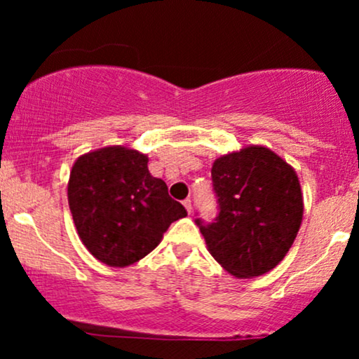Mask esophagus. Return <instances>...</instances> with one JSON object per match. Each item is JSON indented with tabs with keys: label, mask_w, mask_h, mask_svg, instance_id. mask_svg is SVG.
Here are the masks:
<instances>
[{
	"label": "esophagus",
	"mask_w": 359,
	"mask_h": 359,
	"mask_svg": "<svg viewBox=\"0 0 359 359\" xmlns=\"http://www.w3.org/2000/svg\"><path fill=\"white\" fill-rule=\"evenodd\" d=\"M182 204H184V208L187 209V212L191 214V212H192V201H191V199H185Z\"/></svg>",
	"instance_id": "esophagus-1"
}]
</instances>
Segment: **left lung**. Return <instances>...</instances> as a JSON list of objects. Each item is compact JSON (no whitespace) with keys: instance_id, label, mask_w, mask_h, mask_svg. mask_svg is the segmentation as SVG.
<instances>
[{"instance_id":"8db88e82","label":"left lung","mask_w":359,"mask_h":359,"mask_svg":"<svg viewBox=\"0 0 359 359\" xmlns=\"http://www.w3.org/2000/svg\"><path fill=\"white\" fill-rule=\"evenodd\" d=\"M211 175L219 214L209 224L196 219L209 253L236 278L275 269L302 224L294 167L270 148L250 145L214 160Z\"/></svg>"}]
</instances>
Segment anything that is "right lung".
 Here are the masks:
<instances>
[{
    "label": "right lung",
    "mask_w": 359,
    "mask_h": 359,
    "mask_svg": "<svg viewBox=\"0 0 359 359\" xmlns=\"http://www.w3.org/2000/svg\"><path fill=\"white\" fill-rule=\"evenodd\" d=\"M77 234L94 258L130 266L162 241L172 222L187 216L167 184L148 172V156L114 145L74 162L67 184Z\"/></svg>",
    "instance_id": "right-lung-1"
}]
</instances>
